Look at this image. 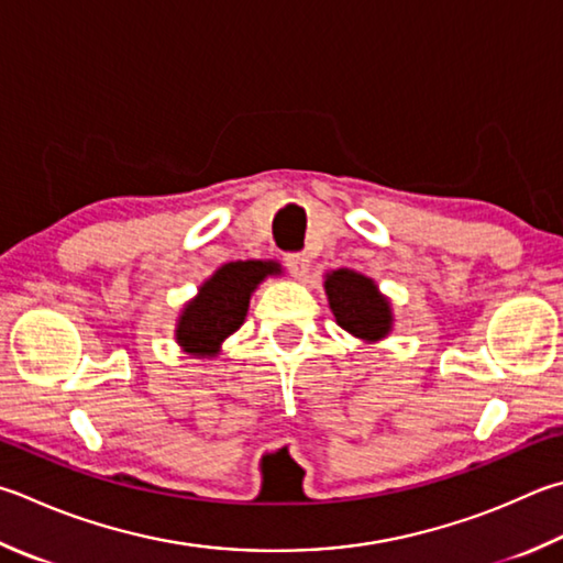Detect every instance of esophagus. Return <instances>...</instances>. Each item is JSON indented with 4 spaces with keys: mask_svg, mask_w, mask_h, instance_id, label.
<instances>
[{
    "mask_svg": "<svg viewBox=\"0 0 563 563\" xmlns=\"http://www.w3.org/2000/svg\"><path fill=\"white\" fill-rule=\"evenodd\" d=\"M284 264H286V269H289L291 277H296V279H303L306 274H309V267H311V262L303 252L284 254Z\"/></svg>",
    "mask_w": 563,
    "mask_h": 563,
    "instance_id": "34e87169",
    "label": "esophagus"
}]
</instances>
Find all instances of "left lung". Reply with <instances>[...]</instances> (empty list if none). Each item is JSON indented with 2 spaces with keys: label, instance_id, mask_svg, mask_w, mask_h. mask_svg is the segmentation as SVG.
<instances>
[{
  "label": "left lung",
  "instance_id": "8db88e82",
  "mask_svg": "<svg viewBox=\"0 0 563 563\" xmlns=\"http://www.w3.org/2000/svg\"><path fill=\"white\" fill-rule=\"evenodd\" d=\"M325 294L338 325H343L345 331L365 341H377L389 333V303L377 294L373 279L350 269H338L325 277Z\"/></svg>",
  "mask_w": 563,
  "mask_h": 563
}]
</instances>
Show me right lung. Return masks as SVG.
Returning a JSON list of instances; mask_svg holds the SVG:
<instances>
[{
  "instance_id": "right-lung-1",
  "label": "right lung",
  "mask_w": 563,
  "mask_h": 563,
  "mask_svg": "<svg viewBox=\"0 0 563 563\" xmlns=\"http://www.w3.org/2000/svg\"><path fill=\"white\" fill-rule=\"evenodd\" d=\"M274 262H230L210 277L178 321L176 341L194 355H216L220 343L235 333L247 316L250 296L267 274H277Z\"/></svg>"
}]
</instances>
